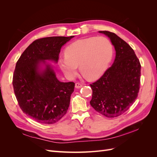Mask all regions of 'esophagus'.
I'll use <instances>...</instances> for the list:
<instances>
[{"instance_id": "34e87169", "label": "esophagus", "mask_w": 157, "mask_h": 157, "mask_svg": "<svg viewBox=\"0 0 157 157\" xmlns=\"http://www.w3.org/2000/svg\"><path fill=\"white\" fill-rule=\"evenodd\" d=\"M82 84H80L79 82H77V83L75 84V88H82Z\"/></svg>"}]
</instances>
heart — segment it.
Wrapping results in <instances>:
<instances>
[{"label":"heart","mask_w":157,"mask_h":157,"mask_svg":"<svg viewBox=\"0 0 157 157\" xmlns=\"http://www.w3.org/2000/svg\"><path fill=\"white\" fill-rule=\"evenodd\" d=\"M112 46L105 37H89L78 40L65 50L64 57L58 60L65 75L73 79L77 73V66L85 77L94 80L101 76L110 62Z\"/></svg>","instance_id":"heart-1"}]
</instances>
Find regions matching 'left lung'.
Returning a JSON list of instances; mask_svg holds the SVG:
<instances>
[{"mask_svg": "<svg viewBox=\"0 0 157 157\" xmlns=\"http://www.w3.org/2000/svg\"><path fill=\"white\" fill-rule=\"evenodd\" d=\"M115 46L116 56L111 67L92 89L91 106L99 113L114 118L125 113L135 101L140 88L141 64L131 46L115 33L101 31Z\"/></svg>", "mask_w": 157, "mask_h": 157, "instance_id": "8db88e82", "label": "left lung"}]
</instances>
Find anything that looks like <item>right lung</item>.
I'll list each match as a JSON object with an SVG mask.
<instances>
[{
	"label": "right lung",
	"mask_w": 157,
	"mask_h": 157,
	"mask_svg": "<svg viewBox=\"0 0 157 157\" xmlns=\"http://www.w3.org/2000/svg\"><path fill=\"white\" fill-rule=\"evenodd\" d=\"M73 37L36 39L17 61L12 81L14 94L23 112L38 122L54 124L68 110L75 83L59 81L45 60L58 62L61 48ZM41 63L45 65L43 70L40 68Z\"/></svg>",
	"instance_id": "add662e5"
}]
</instances>
